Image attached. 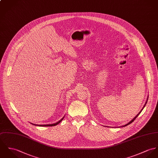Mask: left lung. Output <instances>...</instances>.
Instances as JSON below:
<instances>
[{
    "label": "left lung",
    "instance_id": "1",
    "mask_svg": "<svg viewBox=\"0 0 158 158\" xmlns=\"http://www.w3.org/2000/svg\"><path fill=\"white\" fill-rule=\"evenodd\" d=\"M148 97H147V101H146V102H145V104H144V106H143V109H141V111H140V112H139V113H138V114H137V115H136V116H135V117H134V118H133V119H131V121H130L129 122V123H127V124H125V125H123V126H121V127H125V126H127V125H129V124H130V123H132V122H133V121H134V120H135V119H136V118H137V116H138V115H139V114H140V113H141V112H142V110H143V108H144V107H145V105H146V104H147V100H148ZM106 127H107V126H106Z\"/></svg>",
    "mask_w": 158,
    "mask_h": 158
}]
</instances>
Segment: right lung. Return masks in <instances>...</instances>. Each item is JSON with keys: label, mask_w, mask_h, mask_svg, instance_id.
I'll return each instance as SVG.
<instances>
[{"label": "right lung", "mask_w": 158, "mask_h": 158, "mask_svg": "<svg viewBox=\"0 0 158 158\" xmlns=\"http://www.w3.org/2000/svg\"><path fill=\"white\" fill-rule=\"evenodd\" d=\"M64 118V116L60 120V121H58V122L57 123H54V124H44V125H38V124H32V123H31V124H32V125H34V126H41V127H48V126H56V125H57L63 119V118Z\"/></svg>", "instance_id": "add662e5"}]
</instances>
